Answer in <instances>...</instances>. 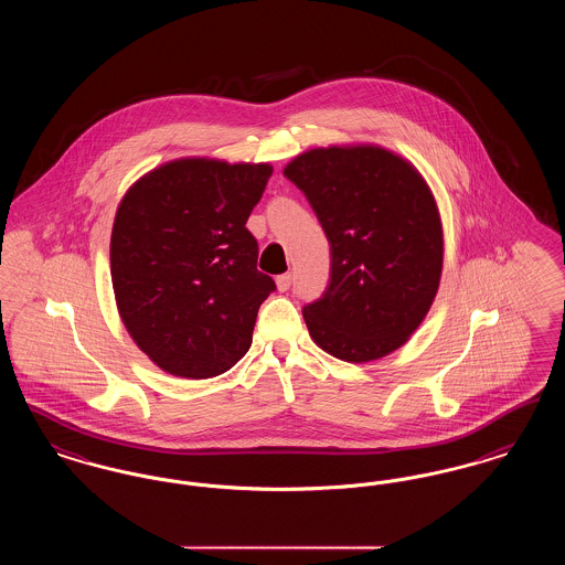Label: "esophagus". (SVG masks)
Returning <instances> with one entry per match:
<instances>
[{
  "mask_svg": "<svg viewBox=\"0 0 565 565\" xmlns=\"http://www.w3.org/2000/svg\"><path fill=\"white\" fill-rule=\"evenodd\" d=\"M275 284H277V290H279V292H286V290L292 286V273H284V275H277Z\"/></svg>",
  "mask_w": 565,
  "mask_h": 565,
  "instance_id": "esophagus-1",
  "label": "esophagus"
}]
</instances>
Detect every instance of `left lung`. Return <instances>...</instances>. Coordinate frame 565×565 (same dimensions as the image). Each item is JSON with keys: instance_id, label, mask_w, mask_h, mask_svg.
<instances>
[{"instance_id": "left-lung-1", "label": "left lung", "mask_w": 565, "mask_h": 565, "mask_svg": "<svg viewBox=\"0 0 565 565\" xmlns=\"http://www.w3.org/2000/svg\"><path fill=\"white\" fill-rule=\"evenodd\" d=\"M284 175L307 196L330 243L328 286L302 307L311 339L345 362L398 350L430 311L443 270L428 184L375 146L316 148Z\"/></svg>"}]
</instances>
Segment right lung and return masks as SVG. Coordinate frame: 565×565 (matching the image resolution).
Segmentation results:
<instances>
[{
  "mask_svg": "<svg viewBox=\"0 0 565 565\" xmlns=\"http://www.w3.org/2000/svg\"><path fill=\"white\" fill-rule=\"evenodd\" d=\"M270 173L265 162L182 159L125 194L109 243L111 286L129 334L162 371L222 375L249 350L275 281L256 269L258 242L245 222Z\"/></svg>",
  "mask_w": 565,
  "mask_h": 565,
  "instance_id": "obj_1",
  "label": "right lung"
}]
</instances>
